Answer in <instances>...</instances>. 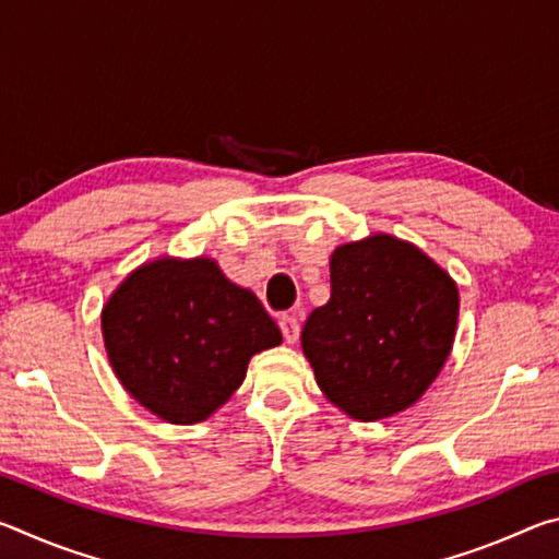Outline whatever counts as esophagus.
Instances as JSON below:
<instances>
[{"mask_svg":"<svg viewBox=\"0 0 559 559\" xmlns=\"http://www.w3.org/2000/svg\"><path fill=\"white\" fill-rule=\"evenodd\" d=\"M278 325H281V333H283V337H286V343H296L298 335H300V325H298L296 316L283 313V316L278 318Z\"/></svg>","mask_w":559,"mask_h":559,"instance_id":"obj_1","label":"esophagus"}]
</instances>
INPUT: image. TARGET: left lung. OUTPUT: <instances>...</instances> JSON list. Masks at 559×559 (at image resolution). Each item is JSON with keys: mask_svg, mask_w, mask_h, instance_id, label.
<instances>
[{"mask_svg": "<svg viewBox=\"0 0 559 559\" xmlns=\"http://www.w3.org/2000/svg\"><path fill=\"white\" fill-rule=\"evenodd\" d=\"M459 288L414 243L374 234L330 259V300L300 345L323 394L347 416L404 412L437 380L453 347Z\"/></svg>", "mask_w": 559, "mask_h": 559, "instance_id": "obj_1", "label": "left lung"}]
</instances>
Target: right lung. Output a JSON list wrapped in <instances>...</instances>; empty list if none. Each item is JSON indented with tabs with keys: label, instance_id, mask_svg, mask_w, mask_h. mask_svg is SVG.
Masks as SVG:
<instances>
[{
	"label": "right lung",
	"instance_id": "right-lung-1",
	"mask_svg": "<svg viewBox=\"0 0 559 559\" xmlns=\"http://www.w3.org/2000/svg\"><path fill=\"white\" fill-rule=\"evenodd\" d=\"M100 325L120 384L169 424L212 416L249 359L283 340L261 300L206 257L143 263L112 290Z\"/></svg>",
	"mask_w": 559,
	"mask_h": 559
}]
</instances>
